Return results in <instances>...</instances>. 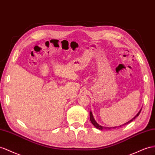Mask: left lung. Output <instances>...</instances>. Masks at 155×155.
Masks as SVG:
<instances>
[{
	"mask_svg": "<svg viewBox=\"0 0 155 155\" xmlns=\"http://www.w3.org/2000/svg\"><path fill=\"white\" fill-rule=\"evenodd\" d=\"M141 109L140 110V111H139V113L136 114V116H135L132 120H130V121H128V122H126V124H123V125H126V124H129L130 122H131L132 121H133L135 118H136L137 117H138L139 116V114H140V112H141ZM90 121H91V122H92V124L96 127V128H97V129H99V130H103V129H107V130H110V129H111V128H116V127H111V128H109V127H107H107H104V126H100V125H99L95 121V120H94V117H93V115H92V112H90ZM123 125H122V126H123ZM122 126H120V127H121Z\"/></svg>",
	"mask_w": 155,
	"mask_h": 155,
	"instance_id": "8db88e82",
	"label": "left lung"
}]
</instances>
